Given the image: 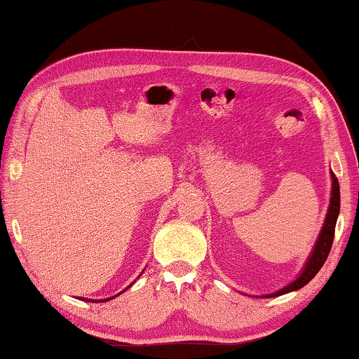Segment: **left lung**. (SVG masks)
Masks as SVG:
<instances>
[{"label": "left lung", "mask_w": 359, "mask_h": 359, "mask_svg": "<svg viewBox=\"0 0 359 359\" xmlns=\"http://www.w3.org/2000/svg\"><path fill=\"white\" fill-rule=\"evenodd\" d=\"M338 212H340V184H338V180L335 176H332V199H330V208H328V214L325 217V224H323L322 232L318 235V240L313 247V252L309 258V262L304 268V271L301 273L296 281L289 284V286L283 287L281 291L274 292V294H268L264 297H276V296H283V294L291 292V291H297L306 286V284L311 281V279L316 276V274L320 271V268L323 266V263L327 262L328 253H330L332 243H333V237H335V225H337V217Z\"/></svg>", "instance_id": "8db88e82"}]
</instances>
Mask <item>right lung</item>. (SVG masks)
I'll return each instance as SVG.
<instances>
[{
	"instance_id": "right-lung-1",
	"label": "right lung",
	"mask_w": 359,
	"mask_h": 359,
	"mask_svg": "<svg viewBox=\"0 0 359 359\" xmlns=\"http://www.w3.org/2000/svg\"><path fill=\"white\" fill-rule=\"evenodd\" d=\"M106 301H109V299H106ZM106 301H95V302H106Z\"/></svg>"
}]
</instances>
